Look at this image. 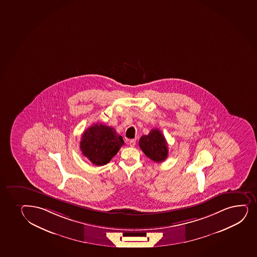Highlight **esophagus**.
<instances>
[{"instance_id":"1","label":"esophagus","mask_w":257,"mask_h":257,"mask_svg":"<svg viewBox=\"0 0 257 257\" xmlns=\"http://www.w3.org/2000/svg\"><path fill=\"white\" fill-rule=\"evenodd\" d=\"M129 145H130L131 147H134L136 145V140L135 139H133V140H131L129 142Z\"/></svg>"}]
</instances>
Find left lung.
<instances>
[{"label":"left lung","instance_id":"obj_1","mask_svg":"<svg viewBox=\"0 0 257 257\" xmlns=\"http://www.w3.org/2000/svg\"><path fill=\"white\" fill-rule=\"evenodd\" d=\"M139 147L154 162H162L168 158V143L159 129H152L148 135L142 136Z\"/></svg>","mask_w":257,"mask_h":257}]
</instances>
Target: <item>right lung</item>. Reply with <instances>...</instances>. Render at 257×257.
I'll use <instances>...</instances> for the list:
<instances>
[{"label":"right lung","mask_w":257,"mask_h":257,"mask_svg":"<svg viewBox=\"0 0 257 257\" xmlns=\"http://www.w3.org/2000/svg\"><path fill=\"white\" fill-rule=\"evenodd\" d=\"M124 145L121 136L112 127L94 124L81 137L82 154L95 166H103L111 161Z\"/></svg>","instance_id":"add662e5"}]
</instances>
